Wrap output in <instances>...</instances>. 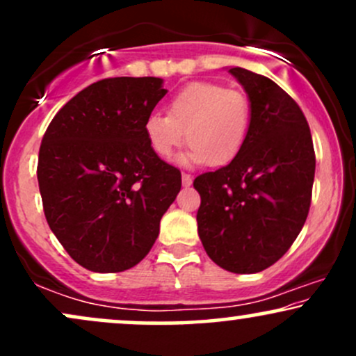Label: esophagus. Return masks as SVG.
Returning <instances> with one entry per match:
<instances>
[{"instance_id":"obj_1","label":"esophagus","mask_w":356,"mask_h":356,"mask_svg":"<svg viewBox=\"0 0 356 356\" xmlns=\"http://www.w3.org/2000/svg\"><path fill=\"white\" fill-rule=\"evenodd\" d=\"M192 184V175L191 174H182V186L189 187Z\"/></svg>"}]
</instances>
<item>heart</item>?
I'll return each instance as SVG.
<instances>
[{"instance_id":"heart-1","label":"heart","mask_w":356,"mask_h":356,"mask_svg":"<svg viewBox=\"0 0 356 356\" xmlns=\"http://www.w3.org/2000/svg\"><path fill=\"white\" fill-rule=\"evenodd\" d=\"M251 127V102L243 92L212 81H194L169 100L167 115L145 120V137L159 157L167 159L187 140L179 157L184 165H226L238 157Z\"/></svg>"}]
</instances>
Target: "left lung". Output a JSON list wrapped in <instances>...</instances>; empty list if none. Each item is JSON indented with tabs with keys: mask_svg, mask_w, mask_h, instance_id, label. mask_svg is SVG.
<instances>
[{
	"mask_svg": "<svg viewBox=\"0 0 356 356\" xmlns=\"http://www.w3.org/2000/svg\"><path fill=\"white\" fill-rule=\"evenodd\" d=\"M229 73L251 102V127L234 161L195 177L197 231L218 266L252 275L275 264L305 226L316 161L296 102L268 76Z\"/></svg>",
	"mask_w": 356,
	"mask_h": 356,
	"instance_id": "left-lung-1",
	"label": "left lung"
}]
</instances>
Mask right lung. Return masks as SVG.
<instances>
[{"instance_id":"right-lung-1","label":"right lung","mask_w":356,"mask_h":356,"mask_svg":"<svg viewBox=\"0 0 356 356\" xmlns=\"http://www.w3.org/2000/svg\"><path fill=\"white\" fill-rule=\"evenodd\" d=\"M162 79L92 83L58 110L38 155L44 218L65 251L95 273L140 263L181 191V170L150 149L145 120Z\"/></svg>"}]
</instances>
